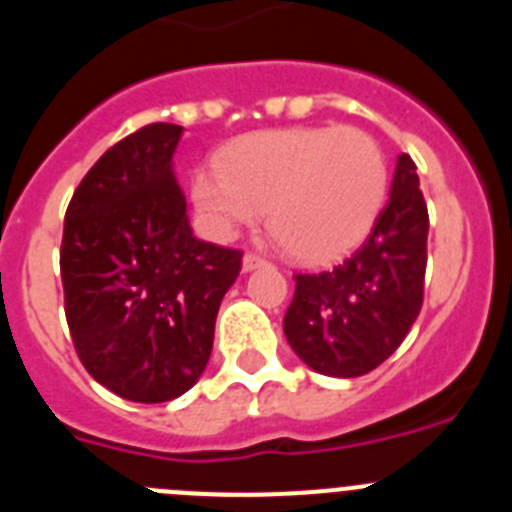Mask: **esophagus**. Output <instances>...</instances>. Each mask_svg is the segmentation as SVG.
Masks as SVG:
<instances>
[{
  "mask_svg": "<svg viewBox=\"0 0 512 512\" xmlns=\"http://www.w3.org/2000/svg\"><path fill=\"white\" fill-rule=\"evenodd\" d=\"M264 266H269V261L261 259V256H256V253H246V256H243V271L264 269Z\"/></svg>",
  "mask_w": 512,
  "mask_h": 512,
  "instance_id": "obj_1",
  "label": "esophagus"
}]
</instances>
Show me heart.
<instances>
[{
    "label": "heart",
    "mask_w": 512,
    "mask_h": 512,
    "mask_svg": "<svg viewBox=\"0 0 512 512\" xmlns=\"http://www.w3.org/2000/svg\"><path fill=\"white\" fill-rule=\"evenodd\" d=\"M390 194V164L359 128H284L233 140L192 176V200L217 238L253 225L302 264H328L359 246Z\"/></svg>",
    "instance_id": "b5f03b06"
}]
</instances>
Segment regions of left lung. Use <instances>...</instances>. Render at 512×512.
<instances>
[{
  "label": "left lung",
  "mask_w": 512,
  "mask_h": 512,
  "mask_svg": "<svg viewBox=\"0 0 512 512\" xmlns=\"http://www.w3.org/2000/svg\"><path fill=\"white\" fill-rule=\"evenodd\" d=\"M413 158L397 156L390 200L346 261L295 274L284 336L325 377H361L395 354L423 307L428 207Z\"/></svg>",
  "instance_id": "8db88e82"
}]
</instances>
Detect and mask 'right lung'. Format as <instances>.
Here are the masks:
<instances>
[{
	"label": "right lung",
	"instance_id": "right-lung-1",
	"mask_svg": "<svg viewBox=\"0 0 512 512\" xmlns=\"http://www.w3.org/2000/svg\"><path fill=\"white\" fill-rule=\"evenodd\" d=\"M182 125L122 138L66 210L61 279L81 364L130 402H169L202 377L241 251L194 238L174 176Z\"/></svg>",
	"mask_w": 512,
	"mask_h": 512
}]
</instances>
